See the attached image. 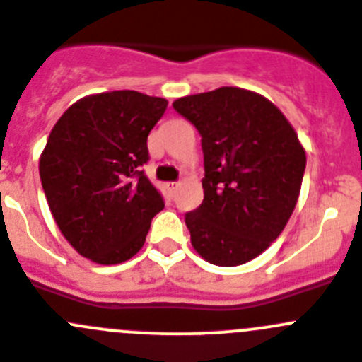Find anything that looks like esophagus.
<instances>
[{
	"mask_svg": "<svg viewBox=\"0 0 362 362\" xmlns=\"http://www.w3.org/2000/svg\"><path fill=\"white\" fill-rule=\"evenodd\" d=\"M165 187H167V190L170 192V194H174L175 190H177V187H179V183H175V181H168L167 185H165Z\"/></svg>",
	"mask_w": 362,
	"mask_h": 362,
	"instance_id": "34e87169",
	"label": "esophagus"
}]
</instances>
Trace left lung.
<instances>
[{
    "mask_svg": "<svg viewBox=\"0 0 362 362\" xmlns=\"http://www.w3.org/2000/svg\"><path fill=\"white\" fill-rule=\"evenodd\" d=\"M201 133L202 204L187 213L194 249L216 267L249 263L277 240L300 194L305 151L281 110L220 87L172 103Z\"/></svg>",
    "mask_w": 362,
    "mask_h": 362,
    "instance_id": "obj_1",
    "label": "left lung"
}]
</instances>
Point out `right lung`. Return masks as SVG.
Returning a JSON list of instances; mask_svg holds the SVG:
<instances>
[{"label": "right lung", "mask_w": 362, "mask_h": 362, "mask_svg": "<svg viewBox=\"0 0 362 362\" xmlns=\"http://www.w3.org/2000/svg\"><path fill=\"white\" fill-rule=\"evenodd\" d=\"M167 105L136 90L103 92L69 106L51 129L39 160L44 194L65 240L94 263L132 259L163 209L140 167Z\"/></svg>", "instance_id": "obj_1"}]
</instances>
